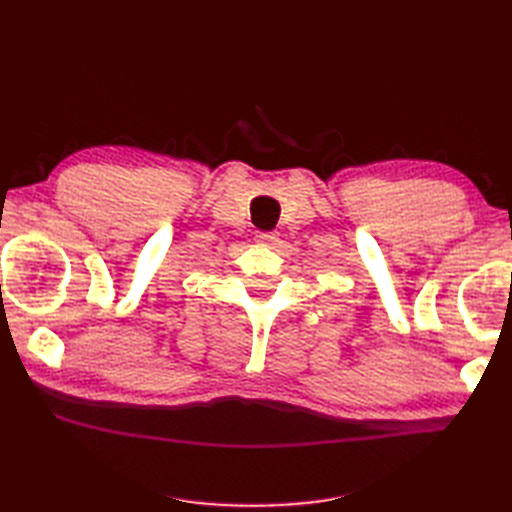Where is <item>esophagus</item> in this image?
Segmentation results:
<instances>
[{"instance_id": "34e87169", "label": "esophagus", "mask_w": 512, "mask_h": 512, "mask_svg": "<svg viewBox=\"0 0 512 512\" xmlns=\"http://www.w3.org/2000/svg\"><path fill=\"white\" fill-rule=\"evenodd\" d=\"M256 241H260V243H267V245H273V243L280 241V232H275V230H269V232H258V235H256Z\"/></svg>"}]
</instances>
